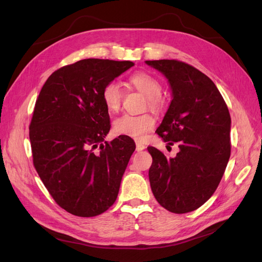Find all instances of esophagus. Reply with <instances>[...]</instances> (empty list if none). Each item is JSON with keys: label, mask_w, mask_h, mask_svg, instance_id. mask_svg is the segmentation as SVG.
Segmentation results:
<instances>
[{"label": "esophagus", "mask_w": 262, "mask_h": 262, "mask_svg": "<svg viewBox=\"0 0 262 262\" xmlns=\"http://www.w3.org/2000/svg\"><path fill=\"white\" fill-rule=\"evenodd\" d=\"M145 148V145L140 143V142H137V150L138 152H140V150H143Z\"/></svg>", "instance_id": "obj_1"}]
</instances>
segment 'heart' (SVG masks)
Returning <instances> with one entry per match:
<instances>
[{
  "mask_svg": "<svg viewBox=\"0 0 262 262\" xmlns=\"http://www.w3.org/2000/svg\"><path fill=\"white\" fill-rule=\"evenodd\" d=\"M129 82L134 89L147 98V106L150 109L158 112L163 108V100L160 97L163 87L156 77L144 72H139L131 75ZM121 89L115 81L108 82L101 91V100L110 113L118 112L121 105ZM154 126L155 119L149 114L139 116L122 115L114 121V131L117 134L126 136L137 141H143Z\"/></svg>",
  "mask_w": 262,
  "mask_h": 262,
  "instance_id": "obj_1",
  "label": "heart"
}]
</instances>
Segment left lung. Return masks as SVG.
Masks as SVG:
<instances>
[{"mask_svg":"<svg viewBox=\"0 0 262 262\" xmlns=\"http://www.w3.org/2000/svg\"><path fill=\"white\" fill-rule=\"evenodd\" d=\"M167 78L172 100L156 132L176 157L148 146V170L157 202L172 213H188L207 202L223 177L231 156V116L211 78L178 60L145 61Z\"/></svg>","mask_w":262,"mask_h":262,"instance_id":"1","label":"left lung"}]
</instances>
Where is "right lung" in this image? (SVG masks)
<instances>
[{"mask_svg":"<svg viewBox=\"0 0 262 262\" xmlns=\"http://www.w3.org/2000/svg\"><path fill=\"white\" fill-rule=\"evenodd\" d=\"M133 66L80 60L54 71L36 100L29 125L34 166L54 201L73 215H99L118 196L136 144L126 136L103 141L110 118L101 91Z\"/></svg>","mask_w":262,"mask_h":262,"instance_id":"obj_1","label":"right lung"}]
</instances>
